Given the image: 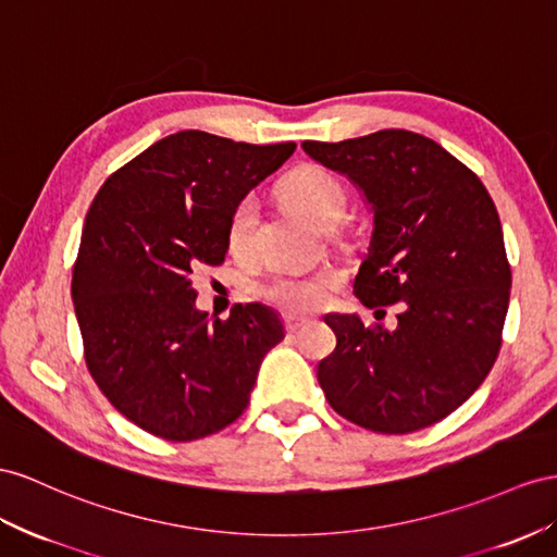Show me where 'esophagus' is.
<instances>
[{
	"label": "esophagus",
	"instance_id": "obj_1",
	"mask_svg": "<svg viewBox=\"0 0 557 557\" xmlns=\"http://www.w3.org/2000/svg\"><path fill=\"white\" fill-rule=\"evenodd\" d=\"M282 322H284V330H287L289 334L298 332L301 326L308 322L306 318H298V315H292V312H287V315H282Z\"/></svg>",
	"mask_w": 557,
	"mask_h": 557
}]
</instances>
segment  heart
<instances>
[{
	"instance_id": "heart-1",
	"label": "heart",
	"mask_w": 557,
	"mask_h": 557,
	"mask_svg": "<svg viewBox=\"0 0 557 557\" xmlns=\"http://www.w3.org/2000/svg\"><path fill=\"white\" fill-rule=\"evenodd\" d=\"M280 195L294 211L301 213L320 231H330L346 213V185L330 169L320 164H301L280 181ZM259 225V205L251 195L239 197L225 221V247L235 259H249L253 235ZM338 287V275L332 270L320 273L275 275L259 287L268 304L292 312H312L326 304Z\"/></svg>"
}]
</instances>
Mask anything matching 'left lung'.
<instances>
[{"label":"left lung","mask_w":557,"mask_h":557,"mask_svg":"<svg viewBox=\"0 0 557 557\" xmlns=\"http://www.w3.org/2000/svg\"><path fill=\"white\" fill-rule=\"evenodd\" d=\"M304 150L358 183L374 209L355 296L376 320L400 306L395 330L324 318L336 334L318 364L326 403L367 431H421L480 388L502 348L510 263L496 207L473 171L414 132L304 140Z\"/></svg>","instance_id":"obj_1"}]
</instances>
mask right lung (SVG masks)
Instances as JSON below:
<instances>
[{
    "instance_id": "add662e5",
    "label": "right lung",
    "mask_w": 557,
    "mask_h": 557,
    "mask_svg": "<svg viewBox=\"0 0 557 557\" xmlns=\"http://www.w3.org/2000/svg\"><path fill=\"white\" fill-rule=\"evenodd\" d=\"M294 150L292 140L251 146L178 132L94 197L73 265L84 360L110 405L146 433L193 442L247 409L284 326L261 304L209 320L195 308L190 275L225 261L227 213Z\"/></svg>"
}]
</instances>
